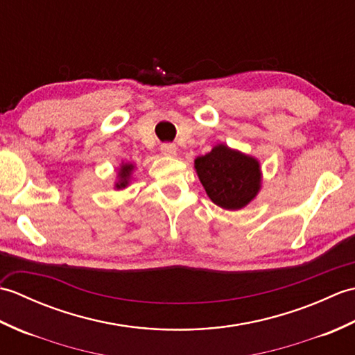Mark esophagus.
Segmentation results:
<instances>
[{
  "instance_id": "obj_1",
  "label": "esophagus",
  "mask_w": 355,
  "mask_h": 355,
  "mask_svg": "<svg viewBox=\"0 0 355 355\" xmlns=\"http://www.w3.org/2000/svg\"><path fill=\"white\" fill-rule=\"evenodd\" d=\"M160 150L163 155H168V157H173L177 154V146L173 145V143H163L160 146Z\"/></svg>"
}]
</instances>
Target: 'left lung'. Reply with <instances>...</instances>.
<instances>
[{
	"mask_svg": "<svg viewBox=\"0 0 355 355\" xmlns=\"http://www.w3.org/2000/svg\"><path fill=\"white\" fill-rule=\"evenodd\" d=\"M195 169L209 198L223 209L245 207L261 189L259 162L225 145L195 158Z\"/></svg>",
	"mask_w": 355,
	"mask_h": 355,
	"instance_id": "8db88e82",
	"label": "left lung"
}]
</instances>
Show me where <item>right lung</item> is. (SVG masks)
<instances>
[{
  "instance_id": "add662e5",
  "label": "right lung",
  "mask_w": 355,
  "mask_h": 355,
  "mask_svg": "<svg viewBox=\"0 0 355 355\" xmlns=\"http://www.w3.org/2000/svg\"><path fill=\"white\" fill-rule=\"evenodd\" d=\"M134 171V164L132 163H123L119 169V175H117V183H116V189H125V187L130 184L131 180V173Z\"/></svg>"
}]
</instances>
